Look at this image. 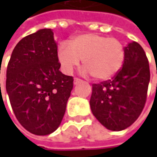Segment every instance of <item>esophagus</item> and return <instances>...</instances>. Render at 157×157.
<instances>
[{
	"label": "esophagus",
	"instance_id": "1",
	"mask_svg": "<svg viewBox=\"0 0 157 157\" xmlns=\"http://www.w3.org/2000/svg\"><path fill=\"white\" fill-rule=\"evenodd\" d=\"M82 80L80 79V78H74V85H78V83H80Z\"/></svg>",
	"mask_w": 157,
	"mask_h": 157
}]
</instances>
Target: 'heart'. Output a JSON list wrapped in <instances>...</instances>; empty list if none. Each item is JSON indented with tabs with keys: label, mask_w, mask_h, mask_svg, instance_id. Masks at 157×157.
Segmentation results:
<instances>
[{
	"label": "heart",
	"mask_w": 157,
	"mask_h": 157,
	"mask_svg": "<svg viewBox=\"0 0 157 157\" xmlns=\"http://www.w3.org/2000/svg\"><path fill=\"white\" fill-rule=\"evenodd\" d=\"M57 59L63 72L70 74L83 59L84 72L99 80L117 74L125 60V48L116 38L99 34H82L62 43L57 49Z\"/></svg>",
	"instance_id": "1"
}]
</instances>
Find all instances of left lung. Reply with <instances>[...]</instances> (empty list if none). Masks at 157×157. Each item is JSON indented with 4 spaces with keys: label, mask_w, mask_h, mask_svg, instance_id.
<instances>
[{
    "label": "left lung",
    "mask_w": 157,
    "mask_h": 157,
    "mask_svg": "<svg viewBox=\"0 0 157 157\" xmlns=\"http://www.w3.org/2000/svg\"><path fill=\"white\" fill-rule=\"evenodd\" d=\"M150 71L148 58L138 43L125 47L122 68L112 79L93 85V114L107 129L121 131L140 116L147 100Z\"/></svg>",
    "instance_id": "left-lung-1"
}]
</instances>
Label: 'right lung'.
<instances>
[{
  "label": "right lung",
  "mask_w": 157,
  "mask_h": 157,
  "mask_svg": "<svg viewBox=\"0 0 157 157\" xmlns=\"http://www.w3.org/2000/svg\"><path fill=\"white\" fill-rule=\"evenodd\" d=\"M60 66L51 29L23 37L11 54L6 90L16 119L34 135L52 134L63 120L73 78Z\"/></svg>",
  "instance_id": "right-lung-1"
}]
</instances>
